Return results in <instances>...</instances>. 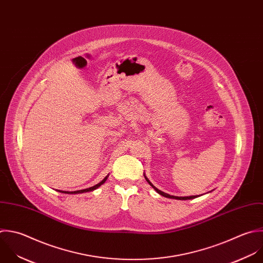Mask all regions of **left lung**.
<instances>
[{
	"instance_id": "8db88e82",
	"label": "left lung",
	"mask_w": 263,
	"mask_h": 263,
	"mask_svg": "<svg viewBox=\"0 0 263 263\" xmlns=\"http://www.w3.org/2000/svg\"><path fill=\"white\" fill-rule=\"evenodd\" d=\"M144 177H145V179H146V181L148 182V184L159 194V195H161V196H163V197H165V198H169V199H175V200H192V199H195V198H198V196H191V197H175V196H170V195H168V194H166V193H164V192H162V191H160V190H158L147 178H146V176L144 175Z\"/></svg>"
}]
</instances>
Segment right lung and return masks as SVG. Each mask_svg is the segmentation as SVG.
Segmentation results:
<instances>
[{"label":"right lung","instance_id":"obj_1","mask_svg":"<svg viewBox=\"0 0 263 263\" xmlns=\"http://www.w3.org/2000/svg\"><path fill=\"white\" fill-rule=\"evenodd\" d=\"M107 177H108V175H107V176H105V177H104V179H103L102 181H100V182H99V183H97L96 185H94V186H92V187H89V189H85V190H81V191H76V192H63V191H57V192H59V193H62V194H68V195H72V194H82V193L92 192V191H94V190L98 189V187H99L101 184H103V183L106 181Z\"/></svg>","mask_w":263,"mask_h":263}]
</instances>
